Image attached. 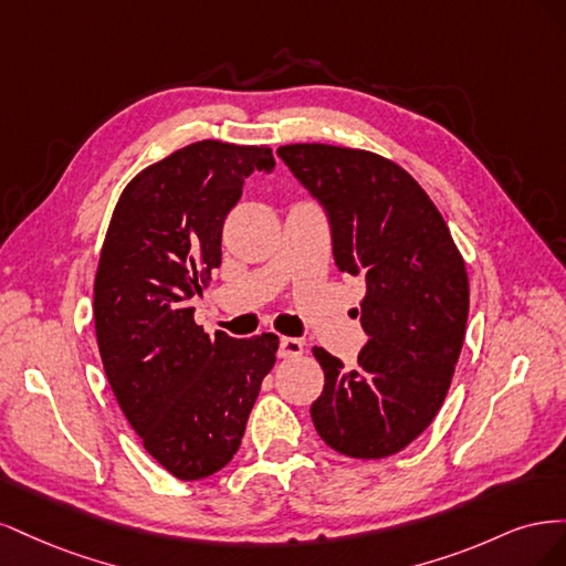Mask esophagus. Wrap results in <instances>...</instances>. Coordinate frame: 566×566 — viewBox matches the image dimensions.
<instances>
[{"instance_id": "esophagus-1", "label": "esophagus", "mask_w": 566, "mask_h": 566, "mask_svg": "<svg viewBox=\"0 0 566 566\" xmlns=\"http://www.w3.org/2000/svg\"><path fill=\"white\" fill-rule=\"evenodd\" d=\"M304 349V342L297 337H281V347H279V356L281 358H295L302 356Z\"/></svg>"}]
</instances>
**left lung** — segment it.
<instances>
[{
  "label": "left lung",
  "instance_id": "1",
  "mask_svg": "<svg viewBox=\"0 0 566 566\" xmlns=\"http://www.w3.org/2000/svg\"><path fill=\"white\" fill-rule=\"evenodd\" d=\"M279 156L328 212L337 269L366 276L368 342L356 366L314 347L325 373L314 427L342 455H394L449 394L470 310L465 260L430 196L397 163L331 144H287Z\"/></svg>",
  "mask_w": 566,
  "mask_h": 566
}]
</instances>
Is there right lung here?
I'll return each mask as SVG.
<instances>
[{"instance_id": "right-lung-1", "label": "right lung", "mask_w": 566, "mask_h": 566, "mask_svg": "<svg viewBox=\"0 0 566 566\" xmlns=\"http://www.w3.org/2000/svg\"><path fill=\"white\" fill-rule=\"evenodd\" d=\"M269 146L188 144L119 196L94 279L106 378L132 430L184 482L219 472L241 447L279 337H214L191 300L221 264V229L245 177L273 169Z\"/></svg>"}]
</instances>
